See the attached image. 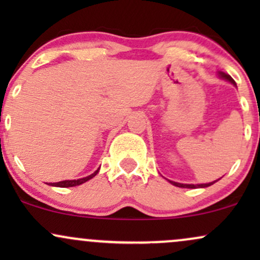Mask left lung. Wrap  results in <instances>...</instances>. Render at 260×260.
Here are the masks:
<instances>
[{"label":"left lung","instance_id":"left-lung-1","mask_svg":"<svg viewBox=\"0 0 260 260\" xmlns=\"http://www.w3.org/2000/svg\"><path fill=\"white\" fill-rule=\"evenodd\" d=\"M220 76H221L222 78L228 79L229 82H231L234 85H236L235 80L232 79L231 76H229V74H225V73H220ZM215 182H216V181L211 182V183H204V184H182V183H177V182L170 181V183H172V184H174V186H176V187H181V188H204V187L211 186V184H214V183H215Z\"/></svg>","mask_w":260,"mask_h":260}]
</instances>
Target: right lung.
<instances>
[{
    "instance_id": "right-lung-1",
    "label": "right lung",
    "mask_w": 260,
    "mask_h": 260,
    "mask_svg": "<svg viewBox=\"0 0 260 260\" xmlns=\"http://www.w3.org/2000/svg\"><path fill=\"white\" fill-rule=\"evenodd\" d=\"M99 172V170H96V171L94 172V174H91L90 176H88V177H84V178H80V180H72V181H61V182H56V183H49L50 186H55V187H62V188H66V187H74V186H79V184L84 183V182L89 181L90 178L94 177L95 175Z\"/></svg>"
}]
</instances>
